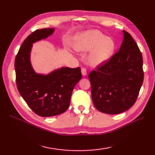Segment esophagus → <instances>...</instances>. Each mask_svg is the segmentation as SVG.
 <instances>
[{"mask_svg":"<svg viewBox=\"0 0 155 155\" xmlns=\"http://www.w3.org/2000/svg\"><path fill=\"white\" fill-rule=\"evenodd\" d=\"M81 72H82V74L83 76H86L87 74V69L85 68H81Z\"/></svg>","mask_w":155,"mask_h":155,"instance_id":"34e87169","label":"esophagus"}]
</instances>
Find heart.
<instances>
[{"mask_svg": "<svg viewBox=\"0 0 155 155\" xmlns=\"http://www.w3.org/2000/svg\"><path fill=\"white\" fill-rule=\"evenodd\" d=\"M74 47L77 51H91L88 63L98 66L108 61L114 49V43L111 38L107 37L97 31H91L77 35L74 41Z\"/></svg>", "mask_w": 155, "mask_h": 155, "instance_id": "1", "label": "heart"}]
</instances>
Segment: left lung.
<instances>
[{"instance_id": "left-lung-1", "label": "left lung", "mask_w": 155, "mask_h": 155, "mask_svg": "<svg viewBox=\"0 0 155 155\" xmlns=\"http://www.w3.org/2000/svg\"><path fill=\"white\" fill-rule=\"evenodd\" d=\"M123 35L119 51L88 75L94 105L103 113L119 114L133 107L143 83L142 54L131 35Z\"/></svg>"}]
</instances>
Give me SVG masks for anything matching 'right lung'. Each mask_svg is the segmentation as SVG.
I'll use <instances>...</instances> for the list:
<instances>
[{"mask_svg": "<svg viewBox=\"0 0 155 155\" xmlns=\"http://www.w3.org/2000/svg\"><path fill=\"white\" fill-rule=\"evenodd\" d=\"M54 28L36 30L22 42L16 56L15 68L18 91L35 113L48 117L67 110L72 92L82 78L81 68L62 67L47 75L37 74L30 61L32 43L47 38Z\"/></svg>", "mask_w": 155, "mask_h": 155, "instance_id": "right-lung-1", "label": "right lung"}]
</instances>
